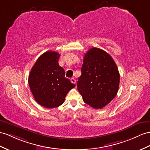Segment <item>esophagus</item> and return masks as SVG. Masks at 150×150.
Instances as JSON below:
<instances>
[{
    "mask_svg": "<svg viewBox=\"0 0 150 150\" xmlns=\"http://www.w3.org/2000/svg\"><path fill=\"white\" fill-rule=\"evenodd\" d=\"M70 80H71V83H76V80H75V78H71V79H70Z\"/></svg>",
    "mask_w": 150,
    "mask_h": 150,
    "instance_id": "1",
    "label": "esophagus"
}]
</instances>
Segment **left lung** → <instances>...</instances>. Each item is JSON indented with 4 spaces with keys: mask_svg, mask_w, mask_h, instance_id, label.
<instances>
[{
    "mask_svg": "<svg viewBox=\"0 0 150 150\" xmlns=\"http://www.w3.org/2000/svg\"><path fill=\"white\" fill-rule=\"evenodd\" d=\"M81 72L77 87L86 104L101 109L116 96L120 74L108 53L96 47L90 49L83 56Z\"/></svg>",
    "mask_w": 150,
    "mask_h": 150,
    "instance_id": "8db88e82",
    "label": "left lung"
}]
</instances>
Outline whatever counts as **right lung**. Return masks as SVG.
<instances>
[{
    "mask_svg": "<svg viewBox=\"0 0 150 150\" xmlns=\"http://www.w3.org/2000/svg\"><path fill=\"white\" fill-rule=\"evenodd\" d=\"M60 54L49 51L38 57L28 76V83L35 100L47 108L59 106L72 88L75 87L65 77L64 69L58 63Z\"/></svg>",
    "mask_w": 150,
    "mask_h": 150,
    "instance_id": "obj_1",
    "label": "right lung"
}]
</instances>
